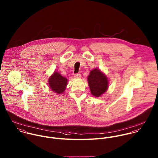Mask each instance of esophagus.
<instances>
[{"instance_id":"obj_1","label":"esophagus","mask_w":158,"mask_h":158,"mask_svg":"<svg viewBox=\"0 0 158 158\" xmlns=\"http://www.w3.org/2000/svg\"><path fill=\"white\" fill-rule=\"evenodd\" d=\"M81 75L80 74H74V77L76 78V79L81 78Z\"/></svg>"}]
</instances>
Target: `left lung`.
Here are the masks:
<instances>
[{"label":"left lung","mask_w":158,"mask_h":158,"mask_svg":"<svg viewBox=\"0 0 158 158\" xmlns=\"http://www.w3.org/2000/svg\"><path fill=\"white\" fill-rule=\"evenodd\" d=\"M87 81L90 92L94 97H101L108 89L109 80L100 69L95 68L90 71Z\"/></svg>","instance_id":"left-lung-1"}]
</instances>
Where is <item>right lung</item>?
<instances>
[{"instance_id": "obj_1", "label": "right lung", "mask_w": 158, "mask_h": 158, "mask_svg": "<svg viewBox=\"0 0 158 158\" xmlns=\"http://www.w3.org/2000/svg\"><path fill=\"white\" fill-rule=\"evenodd\" d=\"M48 85L52 92L58 95L64 92L68 84V79L61 74L54 71L48 79Z\"/></svg>"}]
</instances>
